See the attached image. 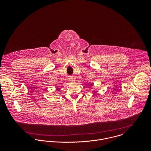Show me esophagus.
Wrapping results in <instances>:
<instances>
[{"label": "esophagus", "instance_id": "obj_1", "mask_svg": "<svg viewBox=\"0 0 151 151\" xmlns=\"http://www.w3.org/2000/svg\"><path fill=\"white\" fill-rule=\"evenodd\" d=\"M69 81L71 82H74L75 81V78L73 77H69Z\"/></svg>", "mask_w": 151, "mask_h": 151}]
</instances>
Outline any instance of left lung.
I'll return each instance as SVG.
<instances>
[{
	"mask_svg": "<svg viewBox=\"0 0 151 151\" xmlns=\"http://www.w3.org/2000/svg\"><path fill=\"white\" fill-rule=\"evenodd\" d=\"M92 84H90V86H92Z\"/></svg>",
	"mask_w": 151,
	"mask_h": 151,
	"instance_id": "left-lung-1",
	"label": "left lung"
}]
</instances>
